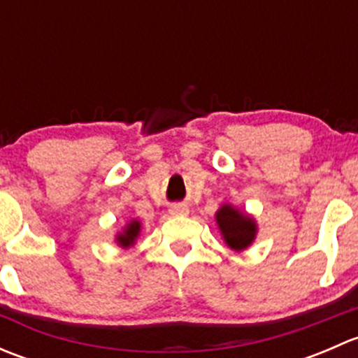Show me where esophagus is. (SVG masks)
<instances>
[{
  "label": "esophagus",
  "mask_w": 358,
  "mask_h": 358,
  "mask_svg": "<svg viewBox=\"0 0 358 358\" xmlns=\"http://www.w3.org/2000/svg\"><path fill=\"white\" fill-rule=\"evenodd\" d=\"M169 213L175 216H180V215H187L189 213V208H187L185 204H173L171 208H169Z\"/></svg>",
  "instance_id": "34e87169"
}]
</instances>
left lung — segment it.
<instances>
[{
    "instance_id": "1",
    "label": "left lung",
    "mask_w": 358,
    "mask_h": 358,
    "mask_svg": "<svg viewBox=\"0 0 358 358\" xmlns=\"http://www.w3.org/2000/svg\"><path fill=\"white\" fill-rule=\"evenodd\" d=\"M216 223L223 241L234 251H244L251 246L258 232L255 220L241 209L234 208L232 204H223L216 211Z\"/></svg>"
}]
</instances>
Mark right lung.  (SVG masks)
Here are the masks:
<instances>
[{
    "label": "right lung",
    "mask_w": 358,
    "mask_h": 358,
    "mask_svg": "<svg viewBox=\"0 0 358 358\" xmlns=\"http://www.w3.org/2000/svg\"><path fill=\"white\" fill-rule=\"evenodd\" d=\"M140 229H142V223H140L138 220H131V222L122 229V232H119L117 236H115V243H117V246L124 249L133 246L136 237L140 236Z\"/></svg>",
    "instance_id": "add662e5"
}]
</instances>
